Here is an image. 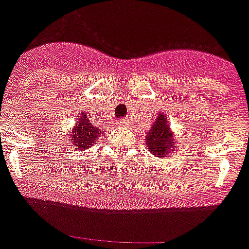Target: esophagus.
Segmentation results:
<instances>
[{
	"label": "esophagus",
	"mask_w": 249,
	"mask_h": 249,
	"mask_svg": "<svg viewBox=\"0 0 249 249\" xmlns=\"http://www.w3.org/2000/svg\"><path fill=\"white\" fill-rule=\"evenodd\" d=\"M119 126L121 127H127V124H128V121H127V119H121V121H119Z\"/></svg>",
	"instance_id": "obj_1"
}]
</instances>
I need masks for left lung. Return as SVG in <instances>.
<instances>
[{"label":"left lung","instance_id":"8db88e82","mask_svg":"<svg viewBox=\"0 0 249 249\" xmlns=\"http://www.w3.org/2000/svg\"><path fill=\"white\" fill-rule=\"evenodd\" d=\"M146 144L148 151L158 158H164L170 151H175L179 146L175 135L170 128L166 114L159 112L158 118L146 134Z\"/></svg>","mask_w":249,"mask_h":249}]
</instances>
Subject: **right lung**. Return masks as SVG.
<instances>
[{
    "instance_id": "add662e5",
    "label": "right lung",
    "mask_w": 249,
    "mask_h": 249,
    "mask_svg": "<svg viewBox=\"0 0 249 249\" xmlns=\"http://www.w3.org/2000/svg\"><path fill=\"white\" fill-rule=\"evenodd\" d=\"M98 138H99V127L92 126L87 119L86 112L81 114V117L71 130L70 142L72 147H77L78 150H85L91 147Z\"/></svg>"
}]
</instances>
